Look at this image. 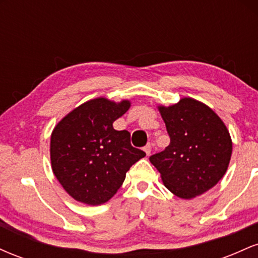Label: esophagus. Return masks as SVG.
Wrapping results in <instances>:
<instances>
[{"label": "esophagus", "mask_w": 258, "mask_h": 258, "mask_svg": "<svg viewBox=\"0 0 258 258\" xmlns=\"http://www.w3.org/2000/svg\"><path fill=\"white\" fill-rule=\"evenodd\" d=\"M144 152H146L147 155L149 156L150 153H152V146H150V144H147V146L144 147Z\"/></svg>", "instance_id": "1"}]
</instances>
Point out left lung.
Returning <instances> with one entry per match:
<instances>
[{"mask_svg": "<svg viewBox=\"0 0 258 258\" xmlns=\"http://www.w3.org/2000/svg\"><path fill=\"white\" fill-rule=\"evenodd\" d=\"M170 144L150 162L164 184L180 199H193L220 182L232 156V138L224 122L204 103L182 98L159 106Z\"/></svg>", "mask_w": 258, "mask_h": 258, "instance_id": "8db88e82", "label": "left lung"}]
</instances>
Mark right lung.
<instances>
[{
	"label": "right lung",
	"instance_id": "right-lung-1",
	"mask_svg": "<svg viewBox=\"0 0 258 258\" xmlns=\"http://www.w3.org/2000/svg\"><path fill=\"white\" fill-rule=\"evenodd\" d=\"M130 106V100L91 99L70 111L53 130V173L80 203L100 205L111 199L130 167L146 156L143 150L131 146L128 131L112 127Z\"/></svg>",
	"mask_w": 258,
	"mask_h": 258
}]
</instances>
